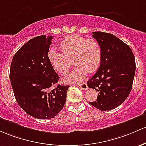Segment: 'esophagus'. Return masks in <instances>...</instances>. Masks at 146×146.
I'll list each match as a JSON object with an SVG mask.
<instances>
[{
	"label": "esophagus",
	"instance_id": "esophagus-1",
	"mask_svg": "<svg viewBox=\"0 0 146 146\" xmlns=\"http://www.w3.org/2000/svg\"><path fill=\"white\" fill-rule=\"evenodd\" d=\"M78 86L80 88H81V89L84 90H86L88 89V85H87L86 83H82V84H81V85H78Z\"/></svg>",
	"mask_w": 146,
	"mask_h": 146
}]
</instances>
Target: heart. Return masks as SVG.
Returning <instances> with one entry per match:
<instances>
[{
	"label": "heart",
	"mask_w": 146,
	"mask_h": 146,
	"mask_svg": "<svg viewBox=\"0 0 146 146\" xmlns=\"http://www.w3.org/2000/svg\"><path fill=\"white\" fill-rule=\"evenodd\" d=\"M59 47L63 53L54 50L48 53L49 60L54 71L66 73L72 58L74 65L76 66L63 76L64 83H78L86 77L88 72L94 73L99 68L102 52L99 42L94 39L72 34L60 40Z\"/></svg>",
	"instance_id": "b5f03b06"
}]
</instances>
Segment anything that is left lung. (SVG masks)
<instances>
[{
  "label": "left lung",
  "instance_id": "left-lung-1",
  "mask_svg": "<svg viewBox=\"0 0 146 146\" xmlns=\"http://www.w3.org/2000/svg\"><path fill=\"white\" fill-rule=\"evenodd\" d=\"M102 52L99 70L88 81V88L99 92L90 104L102 111L111 110L124 102L130 93L136 64L130 47L112 34L93 32Z\"/></svg>",
  "mask_w": 146,
  "mask_h": 146
}]
</instances>
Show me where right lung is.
Returning a JSON list of instances; mask_svg holds the SVG:
<instances>
[{
    "instance_id": "obj_1",
    "label": "right lung",
    "mask_w": 146,
    "mask_h": 146,
    "mask_svg": "<svg viewBox=\"0 0 146 146\" xmlns=\"http://www.w3.org/2000/svg\"><path fill=\"white\" fill-rule=\"evenodd\" d=\"M53 37L33 38L18 50L12 58L9 79L16 101L34 118L50 119L63 109L70 86L58 85L59 76L52 68L48 52Z\"/></svg>"
}]
</instances>
